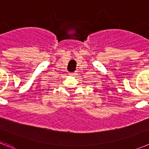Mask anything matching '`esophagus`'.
I'll use <instances>...</instances> for the list:
<instances>
[{
    "instance_id": "obj_1",
    "label": "esophagus",
    "mask_w": 149,
    "mask_h": 149,
    "mask_svg": "<svg viewBox=\"0 0 149 149\" xmlns=\"http://www.w3.org/2000/svg\"><path fill=\"white\" fill-rule=\"evenodd\" d=\"M70 76H75V75H76V73H70Z\"/></svg>"
}]
</instances>
